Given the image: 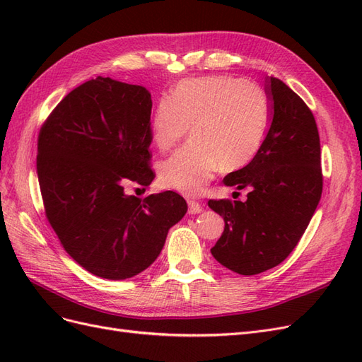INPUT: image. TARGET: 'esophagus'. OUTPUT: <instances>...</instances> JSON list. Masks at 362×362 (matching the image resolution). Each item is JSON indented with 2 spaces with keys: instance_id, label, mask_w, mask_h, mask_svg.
Returning <instances> with one entry per match:
<instances>
[{
  "instance_id": "esophagus-1",
  "label": "esophagus",
  "mask_w": 362,
  "mask_h": 362,
  "mask_svg": "<svg viewBox=\"0 0 362 362\" xmlns=\"http://www.w3.org/2000/svg\"><path fill=\"white\" fill-rule=\"evenodd\" d=\"M189 214H199L202 211V205L196 201H189Z\"/></svg>"
}]
</instances>
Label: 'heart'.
I'll return each instance as SVG.
<instances>
[{
    "label": "heart",
    "mask_w": 362,
    "mask_h": 362,
    "mask_svg": "<svg viewBox=\"0 0 362 362\" xmlns=\"http://www.w3.org/2000/svg\"><path fill=\"white\" fill-rule=\"evenodd\" d=\"M269 120V98L255 83L229 75L180 81L152 112L151 137L160 151H168L190 127L192 141L160 164V184L201 194L218 169L235 170L252 160Z\"/></svg>",
    "instance_id": "b5f03b06"
}]
</instances>
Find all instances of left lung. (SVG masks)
<instances>
[{
	"instance_id": "8db88e82",
	"label": "left lung",
	"mask_w": 362,
	"mask_h": 362,
	"mask_svg": "<svg viewBox=\"0 0 362 362\" xmlns=\"http://www.w3.org/2000/svg\"><path fill=\"white\" fill-rule=\"evenodd\" d=\"M270 128L255 157L223 184L249 189L247 199L208 201L225 221L213 257L240 275H258L299 243L322 198L320 137L311 110L281 80H266Z\"/></svg>"
}]
</instances>
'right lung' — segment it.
<instances>
[{
	"mask_svg": "<svg viewBox=\"0 0 362 362\" xmlns=\"http://www.w3.org/2000/svg\"><path fill=\"white\" fill-rule=\"evenodd\" d=\"M151 93L98 76L68 93L42 125L37 178L48 222L64 250L93 275L120 281L157 259L169 229L187 213L175 192L144 201L149 185Z\"/></svg>",
	"mask_w": 362,
	"mask_h": 362,
	"instance_id": "right-lung-1",
	"label": "right lung"
}]
</instances>
